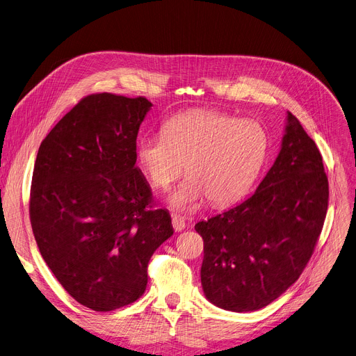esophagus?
Returning <instances> with one entry per match:
<instances>
[{"instance_id": "34e87169", "label": "esophagus", "mask_w": 356, "mask_h": 356, "mask_svg": "<svg viewBox=\"0 0 356 356\" xmlns=\"http://www.w3.org/2000/svg\"><path fill=\"white\" fill-rule=\"evenodd\" d=\"M172 224H173V229L176 232H183L186 229V220L181 216H176L175 214L173 218H172Z\"/></svg>"}]
</instances>
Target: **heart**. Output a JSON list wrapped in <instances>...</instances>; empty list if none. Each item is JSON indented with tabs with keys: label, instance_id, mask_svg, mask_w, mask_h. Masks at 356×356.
I'll return each mask as SVG.
<instances>
[{
	"label": "heart",
	"instance_id": "obj_1",
	"mask_svg": "<svg viewBox=\"0 0 356 356\" xmlns=\"http://www.w3.org/2000/svg\"><path fill=\"white\" fill-rule=\"evenodd\" d=\"M268 149L270 138L261 123L202 109L168 119L160 135L142 136L136 160L150 184L161 190L184 166L188 176L168 203L175 210L193 211L207 197L214 206L243 197L260 175Z\"/></svg>",
	"mask_w": 356,
	"mask_h": 356
}]
</instances>
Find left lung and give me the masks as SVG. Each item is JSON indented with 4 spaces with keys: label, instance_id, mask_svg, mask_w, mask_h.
<instances>
[{
    "label": "left lung",
    "instance_id": "left-lung-1",
    "mask_svg": "<svg viewBox=\"0 0 356 356\" xmlns=\"http://www.w3.org/2000/svg\"><path fill=\"white\" fill-rule=\"evenodd\" d=\"M328 196L322 156L286 112L280 153L254 195L196 224L204 241L206 298L221 309L250 312L285 293L314 252Z\"/></svg>",
    "mask_w": 356,
    "mask_h": 356
}]
</instances>
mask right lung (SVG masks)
<instances>
[{"mask_svg": "<svg viewBox=\"0 0 356 356\" xmlns=\"http://www.w3.org/2000/svg\"><path fill=\"white\" fill-rule=\"evenodd\" d=\"M146 98L95 93L42 140L32 175L29 218L44 261L67 293L93 311L135 302L153 252L173 236L168 210L150 209L136 168Z\"/></svg>", "mask_w": 356, "mask_h": 356, "instance_id": "right-lung-1", "label": "right lung"}]
</instances>
